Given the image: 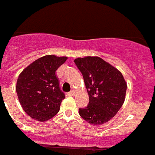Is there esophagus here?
<instances>
[{
    "instance_id": "1",
    "label": "esophagus",
    "mask_w": 155,
    "mask_h": 155,
    "mask_svg": "<svg viewBox=\"0 0 155 155\" xmlns=\"http://www.w3.org/2000/svg\"><path fill=\"white\" fill-rule=\"evenodd\" d=\"M68 95L69 96H74V90H72L71 92L68 93Z\"/></svg>"
}]
</instances>
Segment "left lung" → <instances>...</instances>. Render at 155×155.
Instances as JSON below:
<instances>
[{
    "label": "left lung",
    "mask_w": 155,
    "mask_h": 155,
    "mask_svg": "<svg viewBox=\"0 0 155 155\" xmlns=\"http://www.w3.org/2000/svg\"><path fill=\"white\" fill-rule=\"evenodd\" d=\"M89 94L86 108L79 115L90 124L101 125L114 117L125 101L127 82L119 70L97 56L74 59Z\"/></svg>",
    "instance_id": "left-lung-1"
}]
</instances>
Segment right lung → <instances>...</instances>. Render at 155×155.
Masks as SVG:
<instances>
[{
	"instance_id": "obj_1",
	"label": "right lung",
	"mask_w": 155,
	"mask_h": 155,
	"mask_svg": "<svg viewBox=\"0 0 155 155\" xmlns=\"http://www.w3.org/2000/svg\"><path fill=\"white\" fill-rule=\"evenodd\" d=\"M66 59V56H43L20 74L16 93L21 107L31 118L44 122L58 112L65 95L59 89L55 71Z\"/></svg>"
}]
</instances>
